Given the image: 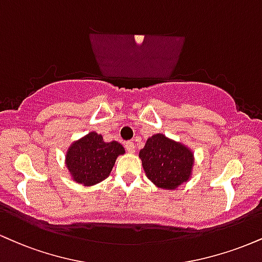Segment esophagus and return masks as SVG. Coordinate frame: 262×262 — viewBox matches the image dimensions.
I'll return each instance as SVG.
<instances>
[{
	"mask_svg": "<svg viewBox=\"0 0 262 262\" xmlns=\"http://www.w3.org/2000/svg\"><path fill=\"white\" fill-rule=\"evenodd\" d=\"M125 149H127L128 152H134L135 151V146H134V143L133 141H127V143L124 144Z\"/></svg>",
	"mask_w": 262,
	"mask_h": 262,
	"instance_id": "1",
	"label": "esophagus"
}]
</instances>
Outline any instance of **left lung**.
I'll return each instance as SVG.
<instances>
[{"mask_svg": "<svg viewBox=\"0 0 262 262\" xmlns=\"http://www.w3.org/2000/svg\"><path fill=\"white\" fill-rule=\"evenodd\" d=\"M139 157L147 178L159 188L176 189L191 174L193 152L162 134L149 138Z\"/></svg>", "mask_w": 262, "mask_h": 262, "instance_id": "1", "label": "left lung"}]
</instances>
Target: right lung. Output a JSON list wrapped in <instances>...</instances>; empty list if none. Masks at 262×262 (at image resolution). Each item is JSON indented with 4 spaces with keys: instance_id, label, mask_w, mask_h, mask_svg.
<instances>
[{
    "instance_id": "right-lung-1",
    "label": "right lung",
    "mask_w": 262,
    "mask_h": 262,
    "mask_svg": "<svg viewBox=\"0 0 262 262\" xmlns=\"http://www.w3.org/2000/svg\"><path fill=\"white\" fill-rule=\"evenodd\" d=\"M122 154H124V147L121 144L117 141L105 143L101 135L91 132L71 145L66 163L75 182L94 185L108 177L116 159Z\"/></svg>"
}]
</instances>
